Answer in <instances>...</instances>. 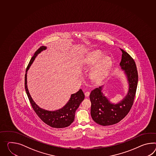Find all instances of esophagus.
Segmentation results:
<instances>
[{"mask_svg":"<svg viewBox=\"0 0 156 156\" xmlns=\"http://www.w3.org/2000/svg\"><path fill=\"white\" fill-rule=\"evenodd\" d=\"M90 92H86L85 93H84V95H85V96L86 97H88V96H89V95H90Z\"/></svg>","mask_w":156,"mask_h":156,"instance_id":"1","label":"esophagus"}]
</instances>
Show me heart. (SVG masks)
I'll list each match as a JSON object with an SVG mask.
<instances>
[{
  "instance_id": "heart-1",
  "label": "heart",
  "mask_w": 156,
  "mask_h": 156,
  "mask_svg": "<svg viewBox=\"0 0 156 156\" xmlns=\"http://www.w3.org/2000/svg\"><path fill=\"white\" fill-rule=\"evenodd\" d=\"M97 62L98 63L92 70L91 77L94 80H101L110 68L112 60L109 57H104L101 51L96 50L90 53L86 60V64L92 66Z\"/></svg>"
}]
</instances>
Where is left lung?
<instances>
[{"instance_id": "left-lung-1", "label": "left lung", "mask_w": 156, "mask_h": 156, "mask_svg": "<svg viewBox=\"0 0 156 156\" xmlns=\"http://www.w3.org/2000/svg\"><path fill=\"white\" fill-rule=\"evenodd\" d=\"M121 69L124 70L129 83V91L125 98L117 104H113L101 92L103 86L96 88L90 95L91 102V115L93 120L101 126L114 125L121 121L129 113L133 105L136 91L138 74L133 58L122 50Z\"/></svg>"}]
</instances>
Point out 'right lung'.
Wrapping results in <instances>:
<instances>
[{
	"mask_svg": "<svg viewBox=\"0 0 156 156\" xmlns=\"http://www.w3.org/2000/svg\"><path fill=\"white\" fill-rule=\"evenodd\" d=\"M46 46H41L35 52L33 57H31L30 61L27 65L26 74L25 76V87L27 97L30 101L32 108L38 115V117L41 119L42 121L44 122L47 125L50 126L53 128H64L72 123L75 117V113L76 109L78 108L80 104L84 99V94L81 89L78 91L71 95V97L68 102L58 110L55 111L43 109L36 104L31 98L27 86V72L30 67L31 65L33 62L35 57L39 53L42 51L46 50Z\"/></svg>",
	"mask_w": 156,
	"mask_h": 156,
	"instance_id": "1",
	"label": "right lung"
}]
</instances>
